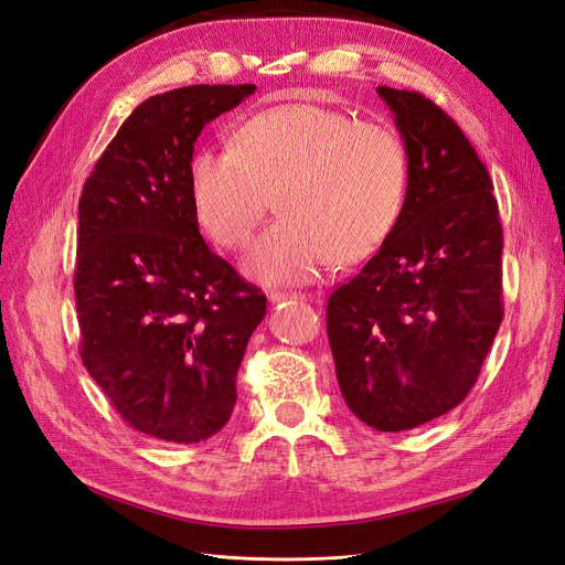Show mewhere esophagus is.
Returning <instances> with one entry per match:
<instances>
[{"label": "esophagus", "mask_w": 565, "mask_h": 565, "mask_svg": "<svg viewBox=\"0 0 565 565\" xmlns=\"http://www.w3.org/2000/svg\"><path fill=\"white\" fill-rule=\"evenodd\" d=\"M302 294H296V290H271L269 302H284V300H302Z\"/></svg>", "instance_id": "1"}]
</instances>
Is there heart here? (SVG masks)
I'll list each match as a JSON object with an SVG mask.
<instances>
[{
  "instance_id": "1",
  "label": "heart",
  "mask_w": 565,
  "mask_h": 565,
  "mask_svg": "<svg viewBox=\"0 0 565 565\" xmlns=\"http://www.w3.org/2000/svg\"><path fill=\"white\" fill-rule=\"evenodd\" d=\"M406 185L394 129L309 103L267 107L236 129L232 148H204L190 161L194 217L223 248L244 246L277 194L284 217L244 260L265 284L312 281L338 256L369 258L402 215Z\"/></svg>"
}]
</instances>
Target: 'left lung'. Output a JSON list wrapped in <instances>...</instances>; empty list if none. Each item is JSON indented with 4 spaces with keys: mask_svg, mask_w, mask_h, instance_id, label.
I'll return each mask as SVG.
<instances>
[{
    "mask_svg": "<svg viewBox=\"0 0 565 565\" xmlns=\"http://www.w3.org/2000/svg\"><path fill=\"white\" fill-rule=\"evenodd\" d=\"M377 94L406 148V199L380 250L331 294L326 331L344 404L377 431H404L475 387L502 323V225L460 126L417 90Z\"/></svg>",
    "mask_w": 565,
    "mask_h": 565,
    "instance_id": "obj_1",
    "label": "left lung"
}]
</instances>
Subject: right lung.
Here are the masks:
<instances>
[{
  "label": "right lung",
  "instance_id": "1",
  "mask_svg": "<svg viewBox=\"0 0 565 565\" xmlns=\"http://www.w3.org/2000/svg\"><path fill=\"white\" fill-rule=\"evenodd\" d=\"M253 90L194 84L140 103L79 199L82 361L126 423L169 444L227 425L265 317L267 298L206 246L190 204L199 134Z\"/></svg>",
  "mask_w": 565,
  "mask_h": 565
}]
</instances>
